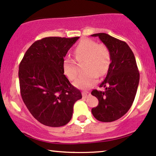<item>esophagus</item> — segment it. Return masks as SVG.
Masks as SVG:
<instances>
[{
	"label": "esophagus",
	"mask_w": 156,
	"mask_h": 156,
	"mask_svg": "<svg viewBox=\"0 0 156 156\" xmlns=\"http://www.w3.org/2000/svg\"><path fill=\"white\" fill-rule=\"evenodd\" d=\"M90 94H90L89 91H83V92H82V95H83V97H86V98L90 96Z\"/></svg>",
	"instance_id": "1"
}]
</instances>
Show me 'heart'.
<instances>
[{
    "instance_id": "heart-1",
    "label": "heart",
    "mask_w": 156,
    "mask_h": 156,
    "mask_svg": "<svg viewBox=\"0 0 156 156\" xmlns=\"http://www.w3.org/2000/svg\"><path fill=\"white\" fill-rule=\"evenodd\" d=\"M75 59L83 63V70L74 85L79 89L92 87L97 83L98 76L105 75L111 62V54L106 45L97 44L89 38L82 39L74 49ZM63 71L68 79L73 80L78 76V67L74 59L67 57L63 60Z\"/></svg>"
}]
</instances>
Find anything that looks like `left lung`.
I'll return each instance as SVG.
<instances>
[{"label": "left lung", "mask_w": 156, "mask_h": 156, "mask_svg": "<svg viewBox=\"0 0 156 156\" xmlns=\"http://www.w3.org/2000/svg\"><path fill=\"white\" fill-rule=\"evenodd\" d=\"M108 46L111 54V62L107 76L99 87L104 91H91L99 104L91 109L94 117L102 122H112L124 115L132 105L140 81L139 73L134 53L124 41L106 33H96Z\"/></svg>", "instance_id": "left-lung-1"}]
</instances>
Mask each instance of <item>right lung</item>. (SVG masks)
<instances>
[{
  "label": "right lung",
  "mask_w": 156,
  "mask_h": 156,
  "mask_svg": "<svg viewBox=\"0 0 156 156\" xmlns=\"http://www.w3.org/2000/svg\"><path fill=\"white\" fill-rule=\"evenodd\" d=\"M79 37H48L35 41L19 66L22 100L37 121L59 127L71 120L73 105L82 98L64 75L62 62Z\"/></svg>",
  "instance_id": "add662e5"
}]
</instances>
